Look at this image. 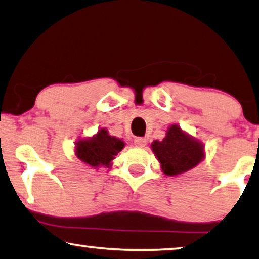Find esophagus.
<instances>
[{
	"label": "esophagus",
	"instance_id": "34e87169",
	"mask_svg": "<svg viewBox=\"0 0 259 259\" xmlns=\"http://www.w3.org/2000/svg\"><path fill=\"white\" fill-rule=\"evenodd\" d=\"M134 143L138 148H143V147H145V144H147V140L143 137H137V138H135Z\"/></svg>",
	"mask_w": 259,
	"mask_h": 259
}]
</instances>
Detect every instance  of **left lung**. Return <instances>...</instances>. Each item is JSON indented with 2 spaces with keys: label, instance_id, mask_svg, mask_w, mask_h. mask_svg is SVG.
<instances>
[{
  "label": "left lung",
  "instance_id": "obj_1",
  "mask_svg": "<svg viewBox=\"0 0 259 259\" xmlns=\"http://www.w3.org/2000/svg\"><path fill=\"white\" fill-rule=\"evenodd\" d=\"M151 150L166 176L187 172L205 157L202 142L182 130L178 124L170 125L162 141L152 142Z\"/></svg>",
  "mask_w": 259,
  "mask_h": 259
}]
</instances>
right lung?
I'll return each mask as SVG.
<instances>
[{
  "mask_svg": "<svg viewBox=\"0 0 259 259\" xmlns=\"http://www.w3.org/2000/svg\"><path fill=\"white\" fill-rule=\"evenodd\" d=\"M121 138L110 136L102 128L93 137L79 138L75 143V155L79 161L96 169L98 166L110 167L115 156L124 148Z\"/></svg>",
  "mask_w": 259,
  "mask_h": 259,
  "instance_id": "1",
  "label": "right lung"
}]
</instances>
